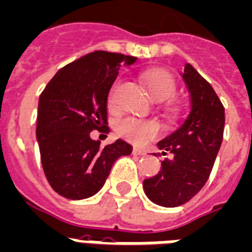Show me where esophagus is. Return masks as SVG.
I'll return each instance as SVG.
<instances>
[{"label": "esophagus", "instance_id": "obj_1", "mask_svg": "<svg viewBox=\"0 0 252 252\" xmlns=\"http://www.w3.org/2000/svg\"><path fill=\"white\" fill-rule=\"evenodd\" d=\"M133 154L134 155H145L146 153L142 150V149H138V147H134L133 149Z\"/></svg>", "mask_w": 252, "mask_h": 252}]
</instances>
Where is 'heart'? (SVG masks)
<instances>
[{
	"label": "heart",
	"instance_id": "b5f03b06",
	"mask_svg": "<svg viewBox=\"0 0 252 252\" xmlns=\"http://www.w3.org/2000/svg\"><path fill=\"white\" fill-rule=\"evenodd\" d=\"M141 81L146 86L150 97L155 101H166L177 90L175 79L171 75V73L166 71V70H147L141 74ZM118 86L119 82L117 81V82L113 83L110 92H109L107 102L110 106H114ZM164 111L174 118H178L181 115V107L177 105H166ZM115 133L118 137L124 138L134 145H142L158 134V125L153 121L125 117L115 124Z\"/></svg>",
	"mask_w": 252,
	"mask_h": 252
}]
</instances>
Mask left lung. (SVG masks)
Here are the masks:
<instances>
[{
  "instance_id": "obj_1",
  "label": "left lung",
  "mask_w": 252,
  "mask_h": 252,
  "mask_svg": "<svg viewBox=\"0 0 252 252\" xmlns=\"http://www.w3.org/2000/svg\"><path fill=\"white\" fill-rule=\"evenodd\" d=\"M190 92L191 110L183 124L158 142L162 162L157 175L143 181L149 199L163 207H177L195 196L209 179L222 145L224 107L213 86L186 63L182 74Z\"/></svg>"
}]
</instances>
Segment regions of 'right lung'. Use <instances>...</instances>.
Masks as SVG:
<instances>
[{"mask_svg": "<svg viewBox=\"0 0 252 252\" xmlns=\"http://www.w3.org/2000/svg\"><path fill=\"white\" fill-rule=\"evenodd\" d=\"M119 53H89L62 67L39 97L37 139L53 190L67 199H85L105 185L119 157L133 147L117 139L105 147L90 131L109 133L107 97L119 69L135 62Z\"/></svg>", "mask_w": 252, "mask_h": 252, "instance_id": "obj_1", "label": "right lung"}]
</instances>
